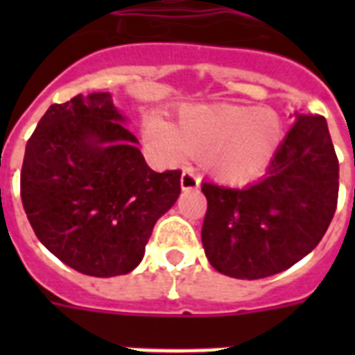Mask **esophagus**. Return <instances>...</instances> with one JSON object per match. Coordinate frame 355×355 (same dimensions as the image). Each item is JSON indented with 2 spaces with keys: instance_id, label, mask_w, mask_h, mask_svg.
Returning a JSON list of instances; mask_svg holds the SVG:
<instances>
[{
  "instance_id": "1",
  "label": "esophagus",
  "mask_w": 355,
  "mask_h": 355,
  "mask_svg": "<svg viewBox=\"0 0 355 355\" xmlns=\"http://www.w3.org/2000/svg\"><path fill=\"white\" fill-rule=\"evenodd\" d=\"M200 186V177L197 173H193L191 169H186L182 173V177H180V188L184 191H188V189H197Z\"/></svg>"
}]
</instances>
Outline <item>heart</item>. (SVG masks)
Wrapping results in <instances>:
<instances>
[{
  "instance_id": "heart-1",
  "label": "heart",
  "mask_w": 355,
  "mask_h": 355,
  "mask_svg": "<svg viewBox=\"0 0 355 355\" xmlns=\"http://www.w3.org/2000/svg\"><path fill=\"white\" fill-rule=\"evenodd\" d=\"M149 136L167 156H200L208 173L225 182H245L263 173L284 139V121L272 108L191 105L177 125L150 119Z\"/></svg>"
}]
</instances>
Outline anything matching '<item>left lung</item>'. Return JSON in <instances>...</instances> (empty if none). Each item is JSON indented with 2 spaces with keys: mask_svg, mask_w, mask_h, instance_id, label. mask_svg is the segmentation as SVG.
Listing matches in <instances>:
<instances>
[{
  "mask_svg": "<svg viewBox=\"0 0 355 355\" xmlns=\"http://www.w3.org/2000/svg\"><path fill=\"white\" fill-rule=\"evenodd\" d=\"M208 200L202 247L211 267L258 280L308 256L330 227L339 195V160L322 116L295 125L259 180L245 188L202 182Z\"/></svg>",
  "mask_w": 355,
  "mask_h": 355,
  "instance_id": "obj_1",
  "label": "left lung"
}]
</instances>
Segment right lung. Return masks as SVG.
Masks as SVG:
<instances>
[{"instance_id": "right-lung-1", "label": "right lung", "mask_w": 355, "mask_h": 355, "mask_svg": "<svg viewBox=\"0 0 355 355\" xmlns=\"http://www.w3.org/2000/svg\"><path fill=\"white\" fill-rule=\"evenodd\" d=\"M108 92L51 105L27 141L21 202L42 245L83 275H127L180 195L178 171H153Z\"/></svg>"}]
</instances>
